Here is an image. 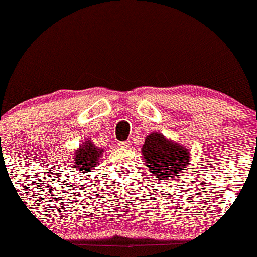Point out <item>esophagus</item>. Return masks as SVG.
I'll return each instance as SVG.
<instances>
[{
	"mask_svg": "<svg viewBox=\"0 0 257 257\" xmlns=\"http://www.w3.org/2000/svg\"><path fill=\"white\" fill-rule=\"evenodd\" d=\"M118 145H119V147H121V149H129L130 145H132V143H130V141L119 142Z\"/></svg>",
	"mask_w": 257,
	"mask_h": 257,
	"instance_id": "34e87169",
	"label": "esophagus"
}]
</instances>
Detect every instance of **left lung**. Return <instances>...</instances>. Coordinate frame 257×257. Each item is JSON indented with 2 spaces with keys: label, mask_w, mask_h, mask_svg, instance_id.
<instances>
[{
  "label": "left lung",
  "mask_w": 257,
  "mask_h": 257,
  "mask_svg": "<svg viewBox=\"0 0 257 257\" xmlns=\"http://www.w3.org/2000/svg\"><path fill=\"white\" fill-rule=\"evenodd\" d=\"M142 153L150 172L160 180H169V178L180 176L190 159L187 147L167 139L159 132L146 136Z\"/></svg>",
  "instance_id": "8db88e82"
}]
</instances>
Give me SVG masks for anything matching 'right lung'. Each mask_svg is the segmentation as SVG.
<instances>
[{
	"instance_id": "right-lung-1",
	"label": "right lung",
	"mask_w": 257,
	"mask_h": 257,
	"mask_svg": "<svg viewBox=\"0 0 257 257\" xmlns=\"http://www.w3.org/2000/svg\"><path fill=\"white\" fill-rule=\"evenodd\" d=\"M104 152L101 147H96L90 139H86L82 145L76 151L75 153V167L76 170L79 172H92L95 167H97L99 156Z\"/></svg>"
}]
</instances>
